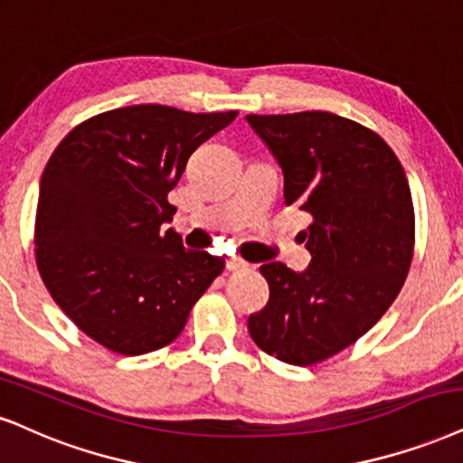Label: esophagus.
<instances>
[{
    "instance_id": "esophagus-1",
    "label": "esophagus",
    "mask_w": 463,
    "mask_h": 463,
    "mask_svg": "<svg viewBox=\"0 0 463 463\" xmlns=\"http://www.w3.org/2000/svg\"><path fill=\"white\" fill-rule=\"evenodd\" d=\"M227 270L230 272H238V270H247L249 268V264L244 260H241V258H230L227 260Z\"/></svg>"
}]
</instances>
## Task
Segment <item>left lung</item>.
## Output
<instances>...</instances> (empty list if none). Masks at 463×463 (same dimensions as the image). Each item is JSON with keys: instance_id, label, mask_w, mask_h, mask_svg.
<instances>
[{"instance_id": "obj_1", "label": "left lung", "mask_w": 463, "mask_h": 463, "mask_svg": "<svg viewBox=\"0 0 463 463\" xmlns=\"http://www.w3.org/2000/svg\"><path fill=\"white\" fill-rule=\"evenodd\" d=\"M283 169L285 203L309 216L305 272L281 261L249 333L289 364L322 363L361 339L397 298L414 253L406 171L378 133L328 111L247 116Z\"/></svg>"}]
</instances>
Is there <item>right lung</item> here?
I'll list each match as a JSON object with an SVG mask.
<instances>
[{
    "label": "right lung",
    "mask_w": 463,
    "mask_h": 463,
    "mask_svg": "<svg viewBox=\"0 0 463 463\" xmlns=\"http://www.w3.org/2000/svg\"><path fill=\"white\" fill-rule=\"evenodd\" d=\"M238 111L133 105L74 127L40 180L36 264L60 309L96 344L139 356L169 345L225 260L165 230L167 193Z\"/></svg>",
    "instance_id": "1"
}]
</instances>
